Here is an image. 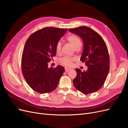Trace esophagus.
<instances>
[{"mask_svg":"<svg viewBox=\"0 0 128 128\" xmlns=\"http://www.w3.org/2000/svg\"><path fill=\"white\" fill-rule=\"evenodd\" d=\"M72 69L71 68H65V72H68L70 70H71Z\"/></svg>","mask_w":128,"mask_h":128,"instance_id":"1","label":"esophagus"}]
</instances>
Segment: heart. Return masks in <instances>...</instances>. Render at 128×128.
<instances>
[{"mask_svg": "<svg viewBox=\"0 0 128 128\" xmlns=\"http://www.w3.org/2000/svg\"><path fill=\"white\" fill-rule=\"evenodd\" d=\"M67 40L72 45L74 48L75 50L78 48H81L82 42L78 36L75 35H70L67 37ZM62 44L60 42H57L55 47V50L56 53L59 54L61 51ZM73 58L69 57H64L60 60V64L65 66H70L72 64Z\"/></svg>", "mask_w": 128, "mask_h": 128, "instance_id": "heart-1", "label": "heart"}]
</instances>
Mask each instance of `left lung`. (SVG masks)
Segmentation results:
<instances>
[{"label": "left lung", "instance_id": "8db88e82", "mask_svg": "<svg viewBox=\"0 0 128 128\" xmlns=\"http://www.w3.org/2000/svg\"><path fill=\"white\" fill-rule=\"evenodd\" d=\"M68 30L81 38L83 50L80 60L85 63L88 70L82 72L76 68L77 75L73 84L84 94L95 92L105 82L110 69V58L105 42L98 32L86 26Z\"/></svg>", "mask_w": 128, "mask_h": 128}]
</instances>
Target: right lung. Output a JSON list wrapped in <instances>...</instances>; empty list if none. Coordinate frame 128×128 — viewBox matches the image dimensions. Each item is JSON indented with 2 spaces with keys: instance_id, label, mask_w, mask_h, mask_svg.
Returning a JSON list of instances; mask_svg holds the SVG:
<instances>
[{
  "instance_id": "obj_1",
  "label": "right lung",
  "mask_w": 128,
  "mask_h": 128,
  "mask_svg": "<svg viewBox=\"0 0 128 128\" xmlns=\"http://www.w3.org/2000/svg\"><path fill=\"white\" fill-rule=\"evenodd\" d=\"M68 30L45 27L32 34L24 47L22 70L24 78L34 91L41 94L49 93L58 86L65 68L58 65L53 68L48 63L55 56V47Z\"/></svg>"
}]
</instances>
